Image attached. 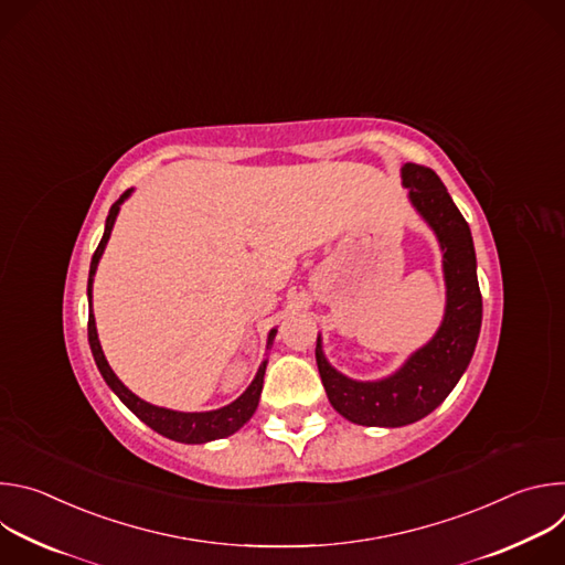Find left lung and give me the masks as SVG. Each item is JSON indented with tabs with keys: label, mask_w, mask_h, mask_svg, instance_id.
Wrapping results in <instances>:
<instances>
[{
	"label": "left lung",
	"mask_w": 565,
	"mask_h": 565,
	"mask_svg": "<svg viewBox=\"0 0 565 565\" xmlns=\"http://www.w3.org/2000/svg\"><path fill=\"white\" fill-rule=\"evenodd\" d=\"M402 183L445 250L447 312L436 338L380 382H355L338 373L321 355L317 338V369L331 405L351 423L366 427H402L431 414L465 373L480 333L482 299L467 221L434 170L407 163Z\"/></svg>",
	"instance_id": "obj_1"
}]
</instances>
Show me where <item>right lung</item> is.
<instances>
[{
	"label": "right lung",
	"mask_w": 565,
	"mask_h": 565,
	"mask_svg": "<svg viewBox=\"0 0 565 565\" xmlns=\"http://www.w3.org/2000/svg\"><path fill=\"white\" fill-rule=\"evenodd\" d=\"M131 190L122 192L120 199L111 205L109 210V216H107V225H105V234L100 238V244L92 257V268H89V301H92V281H94V275H96V268H98V262L103 257V250L107 246L109 241V234H111V227H114V221H116V214L120 210V203L129 196ZM92 306V303H89ZM275 338V331L270 333V340ZM89 344H92V353H94V360L105 377V382L114 388V393L125 402V405L145 423L149 425L153 431L163 434L172 440H179V443H207V440H214V438H223V436H230L234 434L238 427H244L250 416L255 414L257 405H259V395H262V388H264V373H266V362L259 366L257 371V377L253 380V384L246 388V393L236 397L232 405L223 407V409H216V412H205V414H181V412H170V409H163V407H153L149 405V402L140 399L138 395H134L118 377L116 373L111 371V366L107 364L105 360V353L100 349V342H98V333H96V319H94V312H89Z\"/></svg>",
	"instance_id": "right-lung-1"
}]
</instances>
